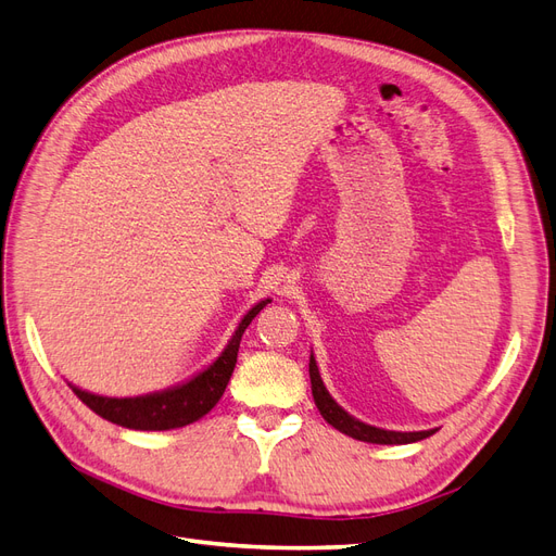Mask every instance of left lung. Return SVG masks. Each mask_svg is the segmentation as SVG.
Listing matches in <instances>:
<instances>
[{
	"mask_svg": "<svg viewBox=\"0 0 556 556\" xmlns=\"http://www.w3.org/2000/svg\"><path fill=\"white\" fill-rule=\"evenodd\" d=\"M309 382H312V396H315V404L319 408V414L324 416V420L333 425L336 430L352 437V439L368 441V444H410V441H420V439H427V437L437 432V430L392 432V430H380V427L366 425L357 418H352L350 414H345V410L333 402V396L326 392L324 382L319 378V368H317L315 357H309Z\"/></svg>",
	"mask_w": 556,
	"mask_h": 556,
	"instance_id": "1",
	"label": "left lung"
}]
</instances>
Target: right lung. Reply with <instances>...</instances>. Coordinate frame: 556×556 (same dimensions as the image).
Wrapping results in <instances>:
<instances>
[{"instance_id":"add662e5","label":"right lung","mask_w":556,"mask_h":556,"mask_svg":"<svg viewBox=\"0 0 556 556\" xmlns=\"http://www.w3.org/2000/svg\"><path fill=\"white\" fill-rule=\"evenodd\" d=\"M267 303L269 301H261L258 305L251 307L220 357L213 362L206 371L185 382V386L148 396H134V400H112V396H98L79 388H73V392L93 410V414L115 425L129 427V430L160 432L190 425L206 416L208 410L218 404L235 371L241 333L247 331L251 319L258 315Z\"/></svg>"}]
</instances>
